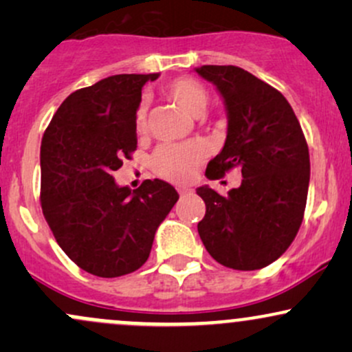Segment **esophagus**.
Wrapping results in <instances>:
<instances>
[{"label":"esophagus","instance_id":"1","mask_svg":"<svg viewBox=\"0 0 352 352\" xmlns=\"http://www.w3.org/2000/svg\"><path fill=\"white\" fill-rule=\"evenodd\" d=\"M177 192H179L180 195H187V193L192 192V190H190V188H185V187H179V188H177Z\"/></svg>","mask_w":352,"mask_h":352}]
</instances>
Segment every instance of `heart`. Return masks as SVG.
<instances>
[{
  "instance_id": "heart-1",
  "label": "heart",
  "mask_w": 352,
  "mask_h": 352,
  "mask_svg": "<svg viewBox=\"0 0 352 352\" xmlns=\"http://www.w3.org/2000/svg\"><path fill=\"white\" fill-rule=\"evenodd\" d=\"M167 94L192 116L199 117L205 112L208 104V92L197 80L180 78L168 84ZM147 127V109L140 104L135 112V131L142 134ZM205 159V148L199 142L167 144L153 153L152 167L157 175L177 184H185L193 177L197 167Z\"/></svg>"
}]
</instances>
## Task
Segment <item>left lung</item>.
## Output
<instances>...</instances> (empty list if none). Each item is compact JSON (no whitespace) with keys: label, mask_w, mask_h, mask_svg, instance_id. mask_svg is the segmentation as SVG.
Returning <instances> with one entry per match:
<instances>
[{"label":"left lung","mask_w":352,"mask_h":352,"mask_svg":"<svg viewBox=\"0 0 352 352\" xmlns=\"http://www.w3.org/2000/svg\"><path fill=\"white\" fill-rule=\"evenodd\" d=\"M217 86L228 116L223 148L207 165V179L233 167L241 185L220 195L208 185L199 235L207 252L227 268L252 272L273 263L293 243L305 215L309 151L301 125L280 91L236 66L195 69Z\"/></svg>","instance_id":"8db88e82"}]
</instances>
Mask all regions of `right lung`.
I'll use <instances>...</instances> for the list:
<instances>
[{"instance_id":"right-lung-1","label":"right lung","mask_w":352,"mask_h":352,"mask_svg":"<svg viewBox=\"0 0 352 352\" xmlns=\"http://www.w3.org/2000/svg\"><path fill=\"white\" fill-rule=\"evenodd\" d=\"M159 74H117L67 96L41 142V207L63 252L84 272L117 278L139 270L179 200L167 182L119 187L112 173L137 148L142 87Z\"/></svg>"}]
</instances>
